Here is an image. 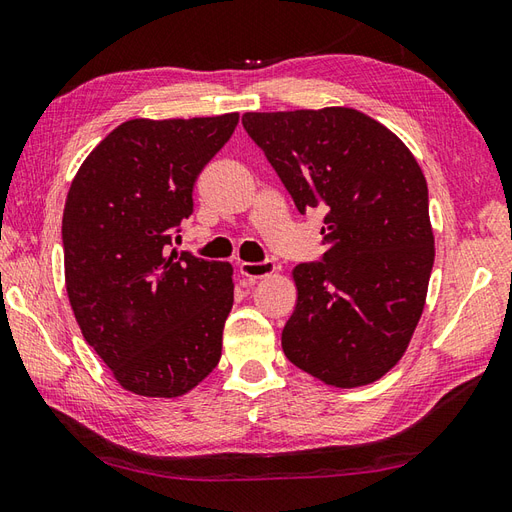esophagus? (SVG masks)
<instances>
[{"label":"esophagus","instance_id":"1","mask_svg":"<svg viewBox=\"0 0 512 512\" xmlns=\"http://www.w3.org/2000/svg\"><path fill=\"white\" fill-rule=\"evenodd\" d=\"M277 270L274 261H242L240 274L246 279H264Z\"/></svg>","mask_w":512,"mask_h":512}]
</instances>
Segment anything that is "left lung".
Here are the masks:
<instances>
[{
	"label": "left lung",
	"mask_w": 512,
	"mask_h": 512,
	"mask_svg": "<svg viewBox=\"0 0 512 512\" xmlns=\"http://www.w3.org/2000/svg\"><path fill=\"white\" fill-rule=\"evenodd\" d=\"M300 214L320 207L326 253L292 270L283 352L333 387L385 376L409 348L435 261L428 186L415 155L355 108L246 112Z\"/></svg>",
	"instance_id": "obj_1"
}]
</instances>
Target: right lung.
Listing matches in <instances>:
<instances>
[{
	"instance_id": "right-lung-1",
	"label": "right lung",
	"mask_w": 512,
	"mask_h": 512,
	"mask_svg": "<svg viewBox=\"0 0 512 512\" xmlns=\"http://www.w3.org/2000/svg\"><path fill=\"white\" fill-rule=\"evenodd\" d=\"M238 121V112L125 121L71 181L62 214L69 303L88 346L138 396L179 398L220 361L233 266L168 246L192 214L196 177Z\"/></svg>"
}]
</instances>
